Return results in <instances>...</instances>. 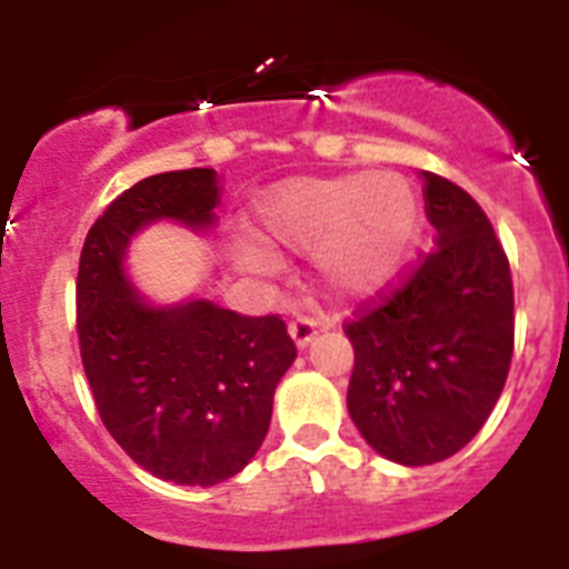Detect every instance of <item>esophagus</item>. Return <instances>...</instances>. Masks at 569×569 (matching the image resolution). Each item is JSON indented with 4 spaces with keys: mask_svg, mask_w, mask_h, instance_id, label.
Returning <instances> with one entry per match:
<instances>
[{
    "mask_svg": "<svg viewBox=\"0 0 569 569\" xmlns=\"http://www.w3.org/2000/svg\"><path fill=\"white\" fill-rule=\"evenodd\" d=\"M316 328H319V321H313V319H305V316H301V319L290 321L288 333H290V339L296 341V347H299V350H305V347H308L310 341H313V336H316Z\"/></svg>",
    "mask_w": 569,
    "mask_h": 569,
    "instance_id": "1",
    "label": "esophagus"
}]
</instances>
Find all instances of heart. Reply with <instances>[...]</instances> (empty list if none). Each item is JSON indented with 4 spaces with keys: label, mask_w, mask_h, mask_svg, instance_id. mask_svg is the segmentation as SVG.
<instances>
[{
    "label": "heart",
    "mask_w": 569,
    "mask_h": 569,
    "mask_svg": "<svg viewBox=\"0 0 569 569\" xmlns=\"http://www.w3.org/2000/svg\"><path fill=\"white\" fill-rule=\"evenodd\" d=\"M425 228L421 199L405 176H305L264 190L248 228V259L264 264L313 250L328 293L370 301L399 288Z\"/></svg>",
    "instance_id": "b5f03b06"
}]
</instances>
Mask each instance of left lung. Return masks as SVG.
I'll list each match as a JSON object with an SVG mask.
<instances>
[{
    "label": "left lung",
    "mask_w": 569,
    "mask_h": 569,
    "mask_svg": "<svg viewBox=\"0 0 569 569\" xmlns=\"http://www.w3.org/2000/svg\"><path fill=\"white\" fill-rule=\"evenodd\" d=\"M425 179L436 250L405 288L347 325V413L376 453L405 467L450 459L479 433L512 359L510 264L459 184Z\"/></svg>",
    "instance_id": "1"
}]
</instances>
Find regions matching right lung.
I'll use <instances>...</instances> for the list:
<instances>
[{
	"label": "right lung",
	"mask_w": 569,
	"mask_h": 569,
	"mask_svg": "<svg viewBox=\"0 0 569 569\" xmlns=\"http://www.w3.org/2000/svg\"><path fill=\"white\" fill-rule=\"evenodd\" d=\"M213 168L148 176L108 204L84 239L77 281L82 365L108 433L173 485L213 487L268 436L273 393L296 359L279 316H239L204 296L159 305L128 273V248L156 222L216 224Z\"/></svg>",
	"instance_id": "add662e5"
}]
</instances>
